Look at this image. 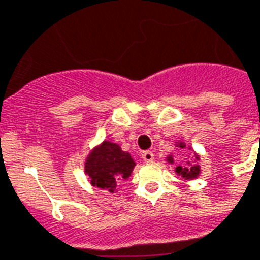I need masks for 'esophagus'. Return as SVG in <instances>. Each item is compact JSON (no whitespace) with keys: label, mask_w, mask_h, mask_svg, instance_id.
I'll return each mask as SVG.
<instances>
[{"label":"esophagus","mask_w":260,"mask_h":260,"mask_svg":"<svg viewBox=\"0 0 260 260\" xmlns=\"http://www.w3.org/2000/svg\"><path fill=\"white\" fill-rule=\"evenodd\" d=\"M142 158H143L144 162H147V164H150V162L154 161V154H152L151 151H143L142 152Z\"/></svg>","instance_id":"34e87169"}]
</instances>
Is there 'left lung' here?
<instances>
[{
	"label": "left lung",
	"instance_id": "left-lung-1",
	"mask_svg": "<svg viewBox=\"0 0 260 260\" xmlns=\"http://www.w3.org/2000/svg\"><path fill=\"white\" fill-rule=\"evenodd\" d=\"M174 146L178 148H185V146H187V144L180 140V142H176V144H174ZM188 148L191 150V147H189V146H188ZM193 156H195V158H193V159H195V162L201 161V155H199V154H196L195 151H193ZM166 162H168V164H170V165H173L174 156L173 155L166 156ZM174 172H176L178 176H181L184 180H195V178H198L199 176H201L202 169H201V165H198V164H191V162H187L185 165L176 166Z\"/></svg>",
	"mask_w": 260,
	"mask_h": 260
}]
</instances>
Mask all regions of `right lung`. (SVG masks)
<instances>
[{"label":"right lung","mask_w":260,"mask_h":260,"mask_svg":"<svg viewBox=\"0 0 260 260\" xmlns=\"http://www.w3.org/2000/svg\"><path fill=\"white\" fill-rule=\"evenodd\" d=\"M136 162L128 151L110 140L95 146L84 161V173L92 187L114 193L118 184L128 180Z\"/></svg>","instance_id":"right-lung-1"}]
</instances>
